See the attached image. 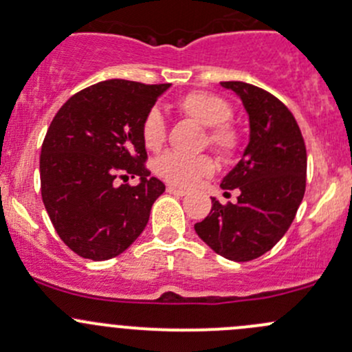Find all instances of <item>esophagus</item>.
<instances>
[{
	"mask_svg": "<svg viewBox=\"0 0 352 352\" xmlns=\"http://www.w3.org/2000/svg\"><path fill=\"white\" fill-rule=\"evenodd\" d=\"M166 192L173 194V196H186L187 190L180 189V187H175V186H168V187H166Z\"/></svg>",
	"mask_w": 352,
	"mask_h": 352,
	"instance_id": "1",
	"label": "esophagus"
}]
</instances>
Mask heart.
I'll list each match as a JSON object with an SVG mask.
<instances>
[{"label":"heart","mask_w":352,"mask_h":352,"mask_svg":"<svg viewBox=\"0 0 352 352\" xmlns=\"http://www.w3.org/2000/svg\"><path fill=\"white\" fill-rule=\"evenodd\" d=\"M177 109L187 119L206 127L204 143L216 153L232 158L239 153L242 136L239 127L230 122L232 107L225 98L208 91H189L179 98ZM141 140L150 151H158L166 140V124L158 109H151L141 122ZM155 172L166 182L190 187L214 172V163L209 156H186L173 153L162 155L155 162Z\"/></svg>","instance_id":"b5f03b06"}]
</instances>
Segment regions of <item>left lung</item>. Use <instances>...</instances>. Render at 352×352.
Here are the masks:
<instances>
[{"label":"left lung","mask_w":352,"mask_h":352,"mask_svg":"<svg viewBox=\"0 0 352 352\" xmlns=\"http://www.w3.org/2000/svg\"><path fill=\"white\" fill-rule=\"evenodd\" d=\"M235 91L250 122L242 160L221 180L239 190L235 204L212 197L209 214L196 223L199 239L228 261L247 262L271 250L296 216L307 186V148L296 119L279 98L243 81H221Z\"/></svg>","instance_id":"1"}]
</instances>
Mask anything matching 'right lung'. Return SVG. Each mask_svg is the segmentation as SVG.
<instances>
[{
	"instance_id": "1",
	"label": "right lung",
	"mask_w": 352,
	"mask_h": 352,
	"mask_svg": "<svg viewBox=\"0 0 352 352\" xmlns=\"http://www.w3.org/2000/svg\"><path fill=\"white\" fill-rule=\"evenodd\" d=\"M168 88L100 81L74 94L52 119L41 150L42 201L59 239L80 257L107 261L122 254L165 192L144 166L141 122ZM120 173L140 176V184L117 188L113 180Z\"/></svg>"
}]
</instances>
